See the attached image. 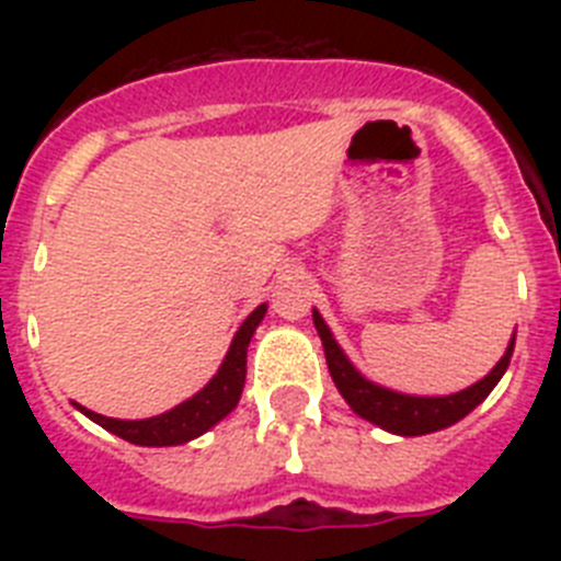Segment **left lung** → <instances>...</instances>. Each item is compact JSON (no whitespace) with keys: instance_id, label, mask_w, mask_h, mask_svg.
Segmentation results:
<instances>
[{"instance_id":"left-lung-1","label":"left lung","mask_w":561,"mask_h":561,"mask_svg":"<svg viewBox=\"0 0 561 561\" xmlns=\"http://www.w3.org/2000/svg\"><path fill=\"white\" fill-rule=\"evenodd\" d=\"M314 317V329L323 340L325 348V362H329L331 379H334L336 390L342 393V399L348 401V408L354 410L359 419L370 421L376 427L388 430L393 435H427L438 433V430H447L453 424H458L463 415L472 413L485 396L492 393L494 385L503 379L508 362L514 354V334L508 340V348L500 356V362L494 365L489 374L480 381L469 385L466 390L449 396H410L399 393V390H390L385 385H376V381L365 379V376L356 370L354 362L345 356V351L340 348V342L334 340L331 329L325 325L323 314L317 309H311Z\"/></svg>"}]
</instances>
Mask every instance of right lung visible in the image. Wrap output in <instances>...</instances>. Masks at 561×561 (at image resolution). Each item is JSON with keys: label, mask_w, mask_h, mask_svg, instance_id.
<instances>
[{"label": "right lung", "mask_w": 561, "mask_h": 561, "mask_svg": "<svg viewBox=\"0 0 561 561\" xmlns=\"http://www.w3.org/2000/svg\"><path fill=\"white\" fill-rule=\"evenodd\" d=\"M266 314V304L257 306L250 317H247L241 329L236 331L230 342V351H227L225 362L219 365L216 376L207 381L199 393H193L191 399H185L182 404L171 408L168 413L151 415V419H108V415L92 413V410L81 408L78 401H72L78 410H81L87 419H92L95 424H101L103 430H108L117 438L128 440V444H137V447H176V444H187V440L199 438L207 430L216 427L221 419L236 410L238 399H241V390H244L247 379V348H250V340L255 334V329L261 325Z\"/></svg>", "instance_id": "obj_1"}]
</instances>
